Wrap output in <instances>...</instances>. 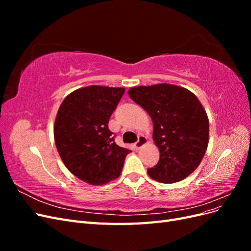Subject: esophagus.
I'll return each instance as SVG.
<instances>
[{"label":"esophagus","instance_id":"34e87169","mask_svg":"<svg viewBox=\"0 0 251 251\" xmlns=\"http://www.w3.org/2000/svg\"><path fill=\"white\" fill-rule=\"evenodd\" d=\"M148 143V138L146 137V136H143V135H140L139 137H138V141L135 143V148L136 149H140V148H142L143 146H146V144Z\"/></svg>","mask_w":251,"mask_h":251}]
</instances>
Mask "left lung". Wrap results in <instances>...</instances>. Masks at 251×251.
<instances>
[{
	"label": "left lung",
	"instance_id": "1",
	"mask_svg": "<svg viewBox=\"0 0 251 251\" xmlns=\"http://www.w3.org/2000/svg\"><path fill=\"white\" fill-rule=\"evenodd\" d=\"M148 112L154 125L153 140L160 159L149 176L161 183L188 177L201 163L209 140V121L191 91L171 83L139 86L127 91Z\"/></svg>",
	"mask_w": 251,
	"mask_h": 251
}]
</instances>
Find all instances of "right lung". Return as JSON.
I'll return each mask as SVG.
<instances>
[{"label": "right lung", "instance_id": "right-lung-1", "mask_svg": "<svg viewBox=\"0 0 251 251\" xmlns=\"http://www.w3.org/2000/svg\"><path fill=\"white\" fill-rule=\"evenodd\" d=\"M125 88L88 86L67 95L57 111L54 140L66 168L78 179L102 185L119 177L130 150L114 142L108 124Z\"/></svg>", "mask_w": 251, "mask_h": 251}]
</instances>
